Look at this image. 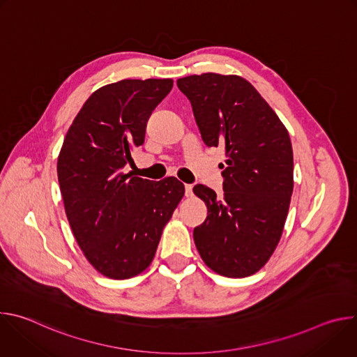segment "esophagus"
I'll use <instances>...</instances> for the list:
<instances>
[{"instance_id":"34e87169","label":"esophagus","mask_w":357,"mask_h":357,"mask_svg":"<svg viewBox=\"0 0 357 357\" xmlns=\"http://www.w3.org/2000/svg\"><path fill=\"white\" fill-rule=\"evenodd\" d=\"M193 195V186L192 185H189V183H186L185 185V196H192Z\"/></svg>"}]
</instances>
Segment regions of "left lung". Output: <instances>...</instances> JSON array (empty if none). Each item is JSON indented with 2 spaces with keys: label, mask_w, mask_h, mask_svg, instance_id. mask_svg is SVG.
I'll return each mask as SVG.
<instances>
[{
  "label": "left lung",
  "mask_w": 357,
  "mask_h": 357,
  "mask_svg": "<svg viewBox=\"0 0 357 357\" xmlns=\"http://www.w3.org/2000/svg\"><path fill=\"white\" fill-rule=\"evenodd\" d=\"M203 142L223 146V196L197 183L208 218L193 230L202 260L220 275L257 273L271 257L294 189V155L287 128L260 93L234 75L178 79Z\"/></svg>",
  "instance_id": "1"
}]
</instances>
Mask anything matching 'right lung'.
Listing matches in <instances>:
<instances>
[{
	"mask_svg": "<svg viewBox=\"0 0 357 357\" xmlns=\"http://www.w3.org/2000/svg\"><path fill=\"white\" fill-rule=\"evenodd\" d=\"M171 79H126L96 90L75 117L58 158L65 211L89 263L114 280L142 273L183 197L176 178L130 176L131 149L171 91Z\"/></svg>",
	"mask_w": 357,
	"mask_h": 357,
	"instance_id": "1",
	"label": "right lung"
}]
</instances>
